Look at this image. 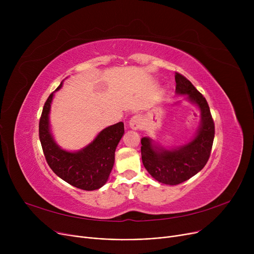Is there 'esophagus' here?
<instances>
[{
  "label": "esophagus",
  "mask_w": 254,
  "mask_h": 254,
  "mask_svg": "<svg viewBox=\"0 0 254 254\" xmlns=\"http://www.w3.org/2000/svg\"><path fill=\"white\" fill-rule=\"evenodd\" d=\"M142 126V117L140 115H134L129 120V127L132 129H138Z\"/></svg>",
  "instance_id": "1"
}]
</instances>
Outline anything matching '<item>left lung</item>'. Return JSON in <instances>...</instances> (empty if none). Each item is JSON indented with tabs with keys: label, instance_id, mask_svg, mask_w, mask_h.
Listing matches in <instances>:
<instances>
[{
	"label": "left lung",
	"instance_id": "obj_1",
	"mask_svg": "<svg viewBox=\"0 0 254 254\" xmlns=\"http://www.w3.org/2000/svg\"><path fill=\"white\" fill-rule=\"evenodd\" d=\"M176 93L186 95L201 111V125L195 137L178 148L166 149L153 145L150 138L141 139V155L145 169L158 182L177 185L201 171L210 157L215 127L209 105L203 95L180 73L175 75Z\"/></svg>",
	"mask_w": 254,
	"mask_h": 254
}]
</instances>
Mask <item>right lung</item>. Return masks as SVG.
<instances>
[{
    "label": "right lung",
    "mask_w": 254,
    "mask_h": 254,
    "mask_svg": "<svg viewBox=\"0 0 254 254\" xmlns=\"http://www.w3.org/2000/svg\"><path fill=\"white\" fill-rule=\"evenodd\" d=\"M63 82L56 89L62 87ZM53 92L44 104L39 123V138L46 162L56 174L83 190H95L107 182L114 165L117 145L125 134L124 123L104 128L83 149L70 152L62 149L53 140L49 127V112Z\"/></svg>",
    "instance_id": "1"
}]
</instances>
